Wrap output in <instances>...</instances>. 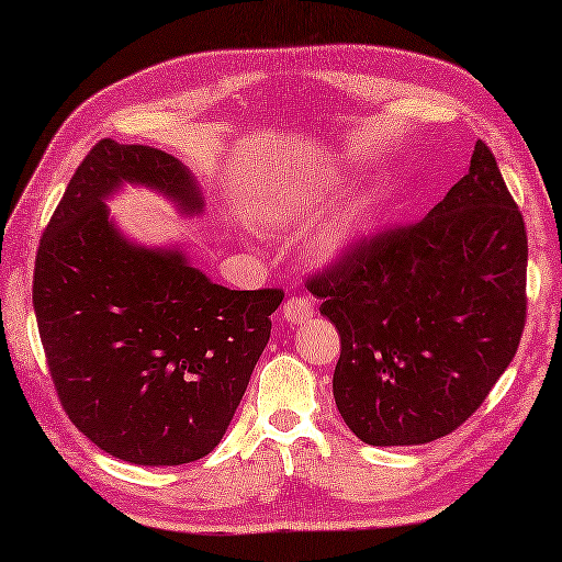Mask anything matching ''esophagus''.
<instances>
[{
	"mask_svg": "<svg viewBox=\"0 0 562 562\" xmlns=\"http://www.w3.org/2000/svg\"><path fill=\"white\" fill-rule=\"evenodd\" d=\"M282 316L288 324H302V321H308L314 316V304L304 300V296H292V300L284 302Z\"/></svg>",
	"mask_w": 562,
	"mask_h": 562,
	"instance_id": "esophagus-1",
	"label": "esophagus"
}]
</instances>
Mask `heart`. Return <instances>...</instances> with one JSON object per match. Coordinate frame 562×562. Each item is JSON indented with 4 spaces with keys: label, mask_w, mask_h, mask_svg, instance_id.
<instances>
[{
    "label": "heart",
    "mask_w": 562,
    "mask_h": 562,
    "mask_svg": "<svg viewBox=\"0 0 562 562\" xmlns=\"http://www.w3.org/2000/svg\"><path fill=\"white\" fill-rule=\"evenodd\" d=\"M308 205H312L308 195H284L280 205L274 207V217L280 222H292L296 214L306 212ZM369 220H372V200L367 195H357L314 236L312 256L321 262H333L348 256V250H352V246L367 232Z\"/></svg>",
    "instance_id": "obj_1"
}]
</instances>
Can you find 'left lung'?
I'll return each instance as SVG.
<instances>
[{
  "label": "left lung",
  "instance_id": "1",
  "mask_svg": "<svg viewBox=\"0 0 562 562\" xmlns=\"http://www.w3.org/2000/svg\"><path fill=\"white\" fill-rule=\"evenodd\" d=\"M527 229L493 151L427 217L308 282L340 333L333 398L372 447L453 432L509 367L527 318Z\"/></svg>",
  "mask_w": 562,
  "mask_h": 562
}]
</instances>
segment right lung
<instances>
[{
    "label": "right lung",
    "mask_w": 562,
    "mask_h": 562,
    "mask_svg": "<svg viewBox=\"0 0 562 562\" xmlns=\"http://www.w3.org/2000/svg\"><path fill=\"white\" fill-rule=\"evenodd\" d=\"M125 186L154 190L183 217L205 212L195 176L171 154L101 139L41 238L33 308L79 432L127 463L181 465L220 445L284 294L222 288L181 244L133 241L105 205Z\"/></svg>",
    "instance_id": "add662e5"
}]
</instances>
